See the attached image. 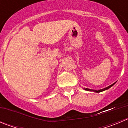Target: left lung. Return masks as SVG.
I'll return each instance as SVG.
<instances>
[{
	"label": "left lung",
	"mask_w": 128,
	"mask_h": 128,
	"mask_svg": "<svg viewBox=\"0 0 128 128\" xmlns=\"http://www.w3.org/2000/svg\"><path fill=\"white\" fill-rule=\"evenodd\" d=\"M115 82H114V83H113L112 84H111V85L108 86V87H106V88H103V89H100V90H92V89L86 88H84V90H87V91L94 92H96V93H99V92H100L104 91V90H108V89H109L110 88H111V87L113 85H114V84H115Z\"/></svg>",
	"instance_id": "8db88e82"
}]
</instances>
